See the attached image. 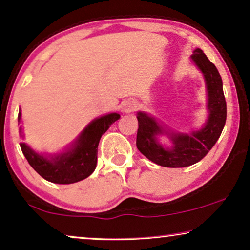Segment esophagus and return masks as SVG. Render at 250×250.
<instances>
[{"mask_svg":"<svg viewBox=\"0 0 250 250\" xmlns=\"http://www.w3.org/2000/svg\"><path fill=\"white\" fill-rule=\"evenodd\" d=\"M136 108V102L134 100H127L123 104V110L125 112H131Z\"/></svg>","mask_w":250,"mask_h":250,"instance_id":"esophagus-1","label":"esophagus"}]
</instances>
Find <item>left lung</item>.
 Returning <instances> with one entry per match:
<instances>
[{
    "label": "left lung",
    "mask_w": 250,
    "mask_h": 250,
    "mask_svg": "<svg viewBox=\"0 0 250 250\" xmlns=\"http://www.w3.org/2000/svg\"><path fill=\"white\" fill-rule=\"evenodd\" d=\"M191 59L204 75L207 88V109L209 111L204 127L191 133L168 132L146 112L139 111L136 146L139 151L157 165L179 168L193 165L209 152L220 138L227 121V102L223 83L217 68L206 57L203 50L196 49ZM158 135H167L172 141L170 148L158 142Z\"/></svg>",
    "instance_id": "obj_1"
}]
</instances>
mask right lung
<instances>
[{
    "mask_svg": "<svg viewBox=\"0 0 250 250\" xmlns=\"http://www.w3.org/2000/svg\"><path fill=\"white\" fill-rule=\"evenodd\" d=\"M117 112L101 116L92 121L78 135L69 149L59 155L44 156L30 149L26 143H20L23 156L29 165L43 179L52 183L70 184L86 179L94 172L98 162V146L102 134H104L112 123L118 121ZM21 119L19 110L18 122ZM23 136L22 128H19Z\"/></svg>",
    "mask_w": 250,
    "mask_h": 250,
    "instance_id": "1",
    "label": "right lung"
}]
</instances>
